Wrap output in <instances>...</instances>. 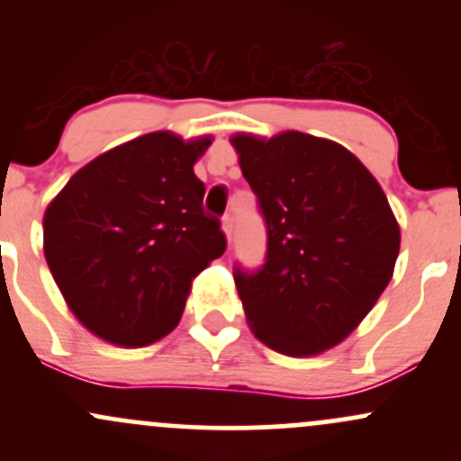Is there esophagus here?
I'll return each instance as SVG.
<instances>
[{
    "mask_svg": "<svg viewBox=\"0 0 461 461\" xmlns=\"http://www.w3.org/2000/svg\"><path fill=\"white\" fill-rule=\"evenodd\" d=\"M221 230H223L227 242L231 245V240H234V221H231V216H225L223 223H221Z\"/></svg>",
    "mask_w": 461,
    "mask_h": 461,
    "instance_id": "34e87169",
    "label": "esophagus"
}]
</instances>
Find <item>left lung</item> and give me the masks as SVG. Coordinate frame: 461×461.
Masks as SVG:
<instances>
[{
  "instance_id": "8db88e82",
  "label": "left lung",
  "mask_w": 461,
  "mask_h": 461,
  "mask_svg": "<svg viewBox=\"0 0 461 461\" xmlns=\"http://www.w3.org/2000/svg\"><path fill=\"white\" fill-rule=\"evenodd\" d=\"M267 221V262L234 282L253 336L293 357L340 345L382 297L401 230L373 173L338 142L282 131L234 134Z\"/></svg>"
}]
</instances>
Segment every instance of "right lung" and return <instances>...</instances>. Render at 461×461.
Returning a JSON list of instances; mask_svg holds the SVG:
<instances>
[{
  "instance_id": "1",
  "label": "right lung",
  "mask_w": 461,
  "mask_h": 461,
  "mask_svg": "<svg viewBox=\"0 0 461 461\" xmlns=\"http://www.w3.org/2000/svg\"><path fill=\"white\" fill-rule=\"evenodd\" d=\"M210 145L212 136H139L79 168L47 205V267L76 319L110 345L171 333L193 279L223 256L193 171Z\"/></svg>"
}]
</instances>
